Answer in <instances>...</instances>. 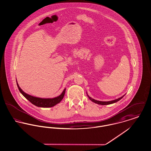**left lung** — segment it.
Wrapping results in <instances>:
<instances>
[{"instance_id":"8db88e82","label":"left lung","mask_w":151,"mask_h":151,"mask_svg":"<svg viewBox=\"0 0 151 151\" xmlns=\"http://www.w3.org/2000/svg\"><path fill=\"white\" fill-rule=\"evenodd\" d=\"M87 96L88 97H89V99L91 100L92 102L96 103V104H99V105H109V104H113V103H115L117 101H119V100H120L124 96V95L122 97H121L120 98H119L117 99H116L114 100L111 101H100L96 100L92 98H91L90 96H88V94H87Z\"/></svg>"}]
</instances>
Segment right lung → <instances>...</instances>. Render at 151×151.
<instances>
[{"instance_id": "1", "label": "right lung", "mask_w": 151, "mask_h": 151, "mask_svg": "<svg viewBox=\"0 0 151 151\" xmlns=\"http://www.w3.org/2000/svg\"><path fill=\"white\" fill-rule=\"evenodd\" d=\"M17 84L19 91L27 100L29 101L31 103H32L33 105H34L37 106H38V107H42V108H50V107L54 106L55 105H57V104L60 103L62 100L63 99V98L65 96V91H66V89H65L60 95L57 97H55V98L42 99V98L32 96H30V95L24 93L20 89L17 82Z\"/></svg>"}]
</instances>
